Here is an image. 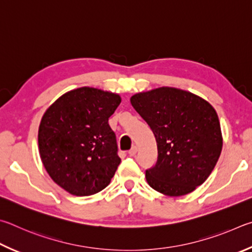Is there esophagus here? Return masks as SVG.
Segmentation results:
<instances>
[{
  "label": "esophagus",
  "mask_w": 252,
  "mask_h": 252,
  "mask_svg": "<svg viewBox=\"0 0 252 252\" xmlns=\"http://www.w3.org/2000/svg\"><path fill=\"white\" fill-rule=\"evenodd\" d=\"M136 153H137V147H136V146H133V147H131V148L129 149V152H128L129 156H135V155H136Z\"/></svg>",
  "instance_id": "34e87169"
}]
</instances>
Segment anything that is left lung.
Masks as SVG:
<instances>
[{
  "label": "left lung",
  "instance_id": "obj_1",
  "mask_svg": "<svg viewBox=\"0 0 252 252\" xmlns=\"http://www.w3.org/2000/svg\"><path fill=\"white\" fill-rule=\"evenodd\" d=\"M130 103L156 138L157 161L146 170L149 186L170 197L195 190L209 177L221 153L215 108L201 97L174 87L138 93Z\"/></svg>",
  "mask_w": 252,
  "mask_h": 252
}]
</instances>
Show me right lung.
Returning <instances> with one entry per match:
<instances>
[{"label":"right lung","mask_w":252,"mask_h":252,"mask_svg":"<svg viewBox=\"0 0 252 252\" xmlns=\"http://www.w3.org/2000/svg\"><path fill=\"white\" fill-rule=\"evenodd\" d=\"M118 94L81 87L56 99L38 128L39 156L51 178L74 196H91L109 185L121 162L108 118Z\"/></svg>","instance_id":"obj_1"}]
</instances>
